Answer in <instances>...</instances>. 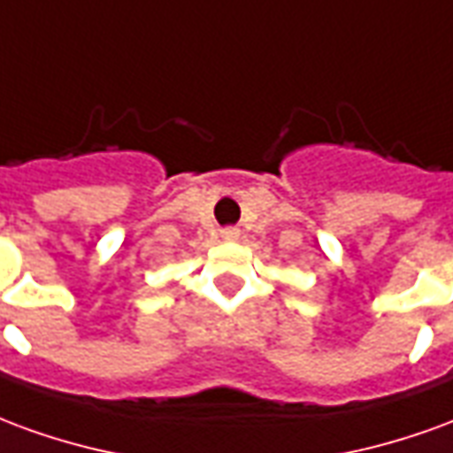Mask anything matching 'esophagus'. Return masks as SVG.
Instances as JSON below:
<instances>
[{
	"label": "esophagus",
	"mask_w": 453,
	"mask_h": 453,
	"mask_svg": "<svg viewBox=\"0 0 453 453\" xmlns=\"http://www.w3.org/2000/svg\"><path fill=\"white\" fill-rule=\"evenodd\" d=\"M220 237L233 242V240H237V237H240V230H237V227H226V230H220Z\"/></svg>",
	"instance_id": "esophagus-1"
}]
</instances>
